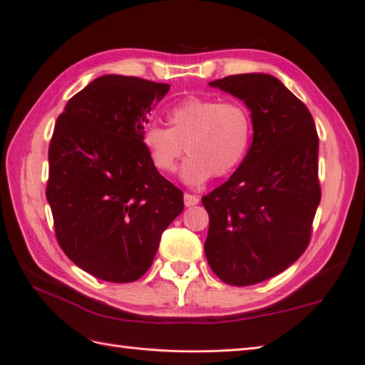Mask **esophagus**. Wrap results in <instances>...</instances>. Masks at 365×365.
<instances>
[{
  "instance_id": "esophagus-1",
  "label": "esophagus",
  "mask_w": 365,
  "mask_h": 365,
  "mask_svg": "<svg viewBox=\"0 0 365 365\" xmlns=\"http://www.w3.org/2000/svg\"><path fill=\"white\" fill-rule=\"evenodd\" d=\"M199 203V196L190 195V193H184V205L185 207H193Z\"/></svg>"
}]
</instances>
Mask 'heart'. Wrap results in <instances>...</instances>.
<instances>
[{"label":"heart","mask_w":365,"mask_h":365,"mask_svg":"<svg viewBox=\"0 0 365 365\" xmlns=\"http://www.w3.org/2000/svg\"><path fill=\"white\" fill-rule=\"evenodd\" d=\"M168 128L150 125L140 143L160 173H173L184 151L188 157L180 178L190 187L212 175L226 177L242 162L250 147L253 124L249 109L238 101L188 96L166 110Z\"/></svg>","instance_id":"1"}]
</instances>
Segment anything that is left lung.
<instances>
[{"mask_svg":"<svg viewBox=\"0 0 365 365\" xmlns=\"http://www.w3.org/2000/svg\"><path fill=\"white\" fill-rule=\"evenodd\" d=\"M244 101L252 147L232 177L202 197L205 255L217 277L250 286L280 274L307 249L320 202L313 116L280 79L244 73L210 82Z\"/></svg>","mask_w":365,"mask_h":365,"instance_id":"obj_1","label":"left lung"}]
</instances>
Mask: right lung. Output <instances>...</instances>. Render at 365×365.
<instances>
[{"label": "right lung", "instance_id": "add662e5", "mask_svg": "<svg viewBox=\"0 0 365 365\" xmlns=\"http://www.w3.org/2000/svg\"><path fill=\"white\" fill-rule=\"evenodd\" d=\"M170 85L105 75L73 96L55 123L46 197L56 240L81 269L112 283L148 271L182 192L140 143Z\"/></svg>", "mask_w": 365, "mask_h": 365}]
</instances>
